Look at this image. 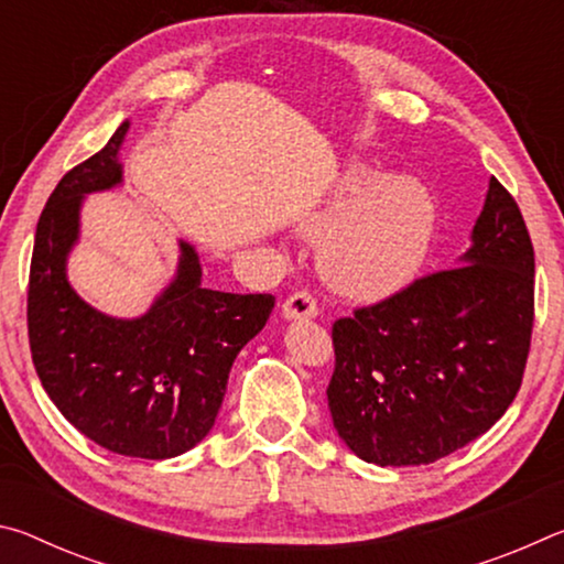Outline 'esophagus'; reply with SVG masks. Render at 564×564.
Wrapping results in <instances>:
<instances>
[{"instance_id":"34e87169","label":"esophagus","mask_w":564,"mask_h":564,"mask_svg":"<svg viewBox=\"0 0 564 564\" xmlns=\"http://www.w3.org/2000/svg\"><path fill=\"white\" fill-rule=\"evenodd\" d=\"M283 316L285 318H316L318 316V301L316 295L308 291H295L293 295L283 301Z\"/></svg>"}]
</instances>
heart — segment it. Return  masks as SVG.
<instances>
[{
	"label": "heart",
	"mask_w": 564,
	"mask_h": 564,
	"mask_svg": "<svg viewBox=\"0 0 564 564\" xmlns=\"http://www.w3.org/2000/svg\"><path fill=\"white\" fill-rule=\"evenodd\" d=\"M356 164L333 202L305 224L321 241V269L352 299H383L413 279L435 231V202L413 176H383Z\"/></svg>",
	"instance_id": "obj_1"
}]
</instances>
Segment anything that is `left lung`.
I'll return each instance as SVG.
<instances>
[{"mask_svg": "<svg viewBox=\"0 0 564 564\" xmlns=\"http://www.w3.org/2000/svg\"><path fill=\"white\" fill-rule=\"evenodd\" d=\"M532 323L534 248L518 202L492 176L460 265L333 323V425L380 467L460 451L518 395Z\"/></svg>", "mask_w": 564, "mask_h": 564, "instance_id": "left-lung-1", "label": "left lung"}]
</instances>
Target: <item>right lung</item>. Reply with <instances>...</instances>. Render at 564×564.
Instances as JSON below:
<instances>
[{"label":"right lung","mask_w":564,"mask_h":564,"mask_svg":"<svg viewBox=\"0 0 564 564\" xmlns=\"http://www.w3.org/2000/svg\"><path fill=\"white\" fill-rule=\"evenodd\" d=\"M127 129L123 121L107 147L66 171L44 206L26 330L36 376L76 431L117 455L166 460L212 431L238 350L265 326L275 295L204 289L188 243H181L176 281L137 321L104 316L72 291L64 261L82 196L119 184Z\"/></svg>","instance_id":"obj_1"}]
</instances>
